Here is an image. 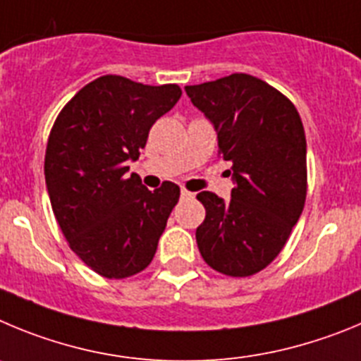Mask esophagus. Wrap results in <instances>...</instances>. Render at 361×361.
Returning a JSON list of instances; mask_svg holds the SVG:
<instances>
[{
  "instance_id": "1",
  "label": "esophagus",
  "mask_w": 361,
  "mask_h": 361,
  "mask_svg": "<svg viewBox=\"0 0 361 361\" xmlns=\"http://www.w3.org/2000/svg\"><path fill=\"white\" fill-rule=\"evenodd\" d=\"M194 194L192 192H188L187 188H181V197H192Z\"/></svg>"
}]
</instances>
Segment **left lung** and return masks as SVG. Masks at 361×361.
Masks as SVG:
<instances>
[{
	"mask_svg": "<svg viewBox=\"0 0 361 361\" xmlns=\"http://www.w3.org/2000/svg\"><path fill=\"white\" fill-rule=\"evenodd\" d=\"M217 131L219 157L232 161V200L197 194L201 257L228 277L259 274L277 257L307 194L306 135L290 99L264 80L232 73L185 87ZM230 174V173H228Z\"/></svg>",
	"mask_w": 361,
	"mask_h": 361,
	"instance_id": "left-lung-1",
	"label": "left lung"
}]
</instances>
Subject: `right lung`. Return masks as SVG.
<instances>
[{
    "mask_svg": "<svg viewBox=\"0 0 361 361\" xmlns=\"http://www.w3.org/2000/svg\"><path fill=\"white\" fill-rule=\"evenodd\" d=\"M180 97L178 84L104 75L55 118L44 154L51 210L70 248L102 277L126 279L147 268L180 200L173 181L151 192L138 174L128 176L149 129Z\"/></svg>",
    "mask_w": 361,
    "mask_h": 361,
    "instance_id": "1",
    "label": "right lung"
}]
</instances>
